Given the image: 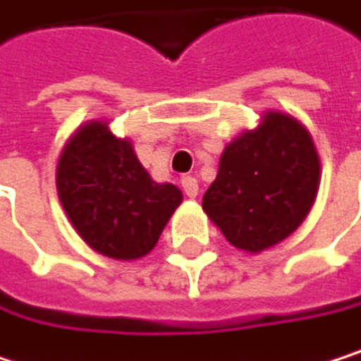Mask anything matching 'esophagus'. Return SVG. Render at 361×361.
<instances>
[{
    "label": "esophagus",
    "mask_w": 361,
    "mask_h": 361,
    "mask_svg": "<svg viewBox=\"0 0 361 361\" xmlns=\"http://www.w3.org/2000/svg\"><path fill=\"white\" fill-rule=\"evenodd\" d=\"M182 188H184L186 197H190V199H195L199 195V182H197L195 177H190V175L182 179Z\"/></svg>",
    "instance_id": "34e87169"
}]
</instances>
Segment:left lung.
<instances>
[{
  "mask_svg": "<svg viewBox=\"0 0 361 361\" xmlns=\"http://www.w3.org/2000/svg\"><path fill=\"white\" fill-rule=\"evenodd\" d=\"M319 188V156L300 120L267 111L258 128L231 141L203 209L237 250L260 254L288 239Z\"/></svg>",
  "mask_w": 361,
  "mask_h": 361,
  "instance_id": "8db88e82",
  "label": "left lung"
}]
</instances>
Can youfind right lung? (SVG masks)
<instances>
[{"mask_svg": "<svg viewBox=\"0 0 361 361\" xmlns=\"http://www.w3.org/2000/svg\"><path fill=\"white\" fill-rule=\"evenodd\" d=\"M56 192L86 245L114 260L149 254L184 199L177 186L156 184L130 141L101 120L86 122L65 143Z\"/></svg>", "mask_w": 361, "mask_h": 361, "instance_id": "right-lung-1", "label": "right lung"}]
</instances>
